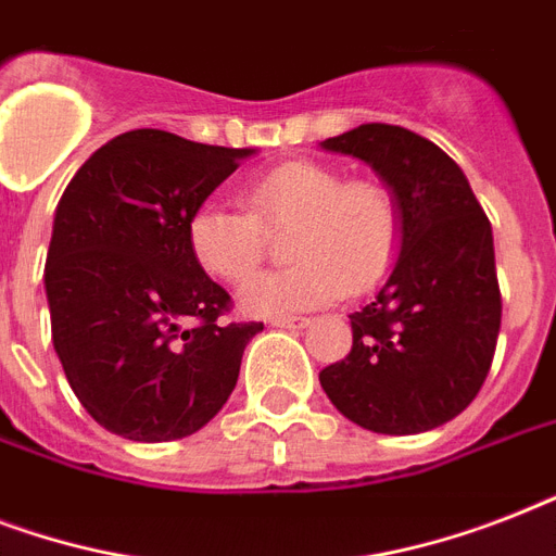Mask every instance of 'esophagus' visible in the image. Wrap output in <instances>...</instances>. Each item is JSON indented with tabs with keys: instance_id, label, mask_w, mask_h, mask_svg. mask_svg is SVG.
<instances>
[{
	"instance_id": "1",
	"label": "esophagus",
	"mask_w": 556,
	"mask_h": 556,
	"mask_svg": "<svg viewBox=\"0 0 556 556\" xmlns=\"http://www.w3.org/2000/svg\"><path fill=\"white\" fill-rule=\"evenodd\" d=\"M270 326H277V329H305L308 326V317H277V320H270Z\"/></svg>"
}]
</instances>
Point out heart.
<instances>
[{
	"label": "heart",
	"instance_id": "obj_1",
	"mask_svg": "<svg viewBox=\"0 0 556 556\" xmlns=\"http://www.w3.org/2000/svg\"><path fill=\"white\" fill-rule=\"evenodd\" d=\"M248 210L204 201L190 213L187 242L210 277L242 282L260 268L268 233L290 230L291 268L244 282L239 305L251 317H286L361 294L387 277L401 244L395 192L320 161H288L251 181Z\"/></svg>",
	"mask_w": 556,
	"mask_h": 556
}]
</instances>
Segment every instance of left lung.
<instances>
[{"label": "left lung", "instance_id": "1", "mask_svg": "<svg viewBox=\"0 0 556 556\" xmlns=\"http://www.w3.org/2000/svg\"><path fill=\"white\" fill-rule=\"evenodd\" d=\"M320 147L366 161L401 207L395 268L349 314L352 352L320 371L323 389L364 430H435L479 395L496 352L491 222L456 161L404 126L364 124Z\"/></svg>", "mask_w": 556, "mask_h": 556}]
</instances>
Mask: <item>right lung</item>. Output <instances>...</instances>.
Returning a JSON list of instances; mask_svg holds the SVG:
<instances>
[{
	"label": "right lung",
	"instance_id": "1",
	"mask_svg": "<svg viewBox=\"0 0 556 556\" xmlns=\"http://www.w3.org/2000/svg\"><path fill=\"white\" fill-rule=\"evenodd\" d=\"M248 155L135 129L103 143L56 204L51 340L77 401L115 435L185 439L233 392L262 323H222L230 294L192 256L187 222Z\"/></svg>",
	"mask_w": 556,
	"mask_h": 556
}]
</instances>
